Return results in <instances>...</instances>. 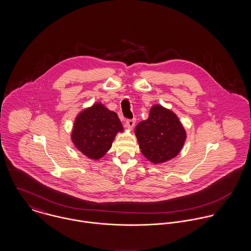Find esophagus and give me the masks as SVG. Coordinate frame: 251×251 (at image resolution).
<instances>
[{
	"mask_svg": "<svg viewBox=\"0 0 251 251\" xmlns=\"http://www.w3.org/2000/svg\"><path fill=\"white\" fill-rule=\"evenodd\" d=\"M134 125H135V120H126V127H127L128 129H131L133 126H134Z\"/></svg>",
	"mask_w": 251,
	"mask_h": 251,
	"instance_id": "esophagus-1",
	"label": "esophagus"
}]
</instances>
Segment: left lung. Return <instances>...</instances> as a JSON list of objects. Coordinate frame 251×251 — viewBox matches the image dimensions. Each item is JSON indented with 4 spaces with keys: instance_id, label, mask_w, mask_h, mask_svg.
Segmentation results:
<instances>
[{
    "instance_id": "obj_1",
    "label": "left lung",
    "mask_w": 251,
    "mask_h": 251,
    "mask_svg": "<svg viewBox=\"0 0 251 251\" xmlns=\"http://www.w3.org/2000/svg\"><path fill=\"white\" fill-rule=\"evenodd\" d=\"M135 135L144 156L154 164L177 156L186 138L177 115L159 104L151 108L149 118L136 126Z\"/></svg>"
}]
</instances>
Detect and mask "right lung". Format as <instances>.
Instances as JSON below:
<instances>
[{
  "label": "right lung",
  "instance_id": "add662e5",
  "mask_svg": "<svg viewBox=\"0 0 251 251\" xmlns=\"http://www.w3.org/2000/svg\"><path fill=\"white\" fill-rule=\"evenodd\" d=\"M123 125L117 114L101 103H95L79 113L74 121L72 140L87 157L98 160L111 148Z\"/></svg>",
  "mask_w": 251,
  "mask_h": 251
}]
</instances>
